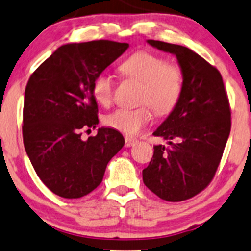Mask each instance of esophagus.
Wrapping results in <instances>:
<instances>
[{"label": "esophagus", "mask_w": 251, "mask_h": 251, "mask_svg": "<svg viewBox=\"0 0 251 251\" xmlns=\"http://www.w3.org/2000/svg\"><path fill=\"white\" fill-rule=\"evenodd\" d=\"M137 143V139L132 138V137H125V147L126 148H130V147H133L134 144Z\"/></svg>", "instance_id": "1"}]
</instances>
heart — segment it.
<instances>
[{
	"instance_id": "b5f03b06",
	"label": "heart",
	"mask_w": 251,
	"mask_h": 251,
	"mask_svg": "<svg viewBox=\"0 0 251 251\" xmlns=\"http://www.w3.org/2000/svg\"><path fill=\"white\" fill-rule=\"evenodd\" d=\"M120 71L126 77L142 82L139 108H118L104 117L108 127L127 136L138 134L152 119V112L158 115L169 114L177 106L183 93L184 77L181 68L167 62L159 54L138 51L120 64ZM114 83L106 74L95 76L92 83V94L101 106H108L113 100Z\"/></svg>"
}]
</instances>
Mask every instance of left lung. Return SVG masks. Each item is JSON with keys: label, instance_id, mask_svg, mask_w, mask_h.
Here are the masks:
<instances>
[{"label": "left lung", "instance_id": "8db88e82", "mask_svg": "<svg viewBox=\"0 0 251 251\" xmlns=\"http://www.w3.org/2000/svg\"><path fill=\"white\" fill-rule=\"evenodd\" d=\"M148 43L175 54L184 87L177 106L153 132L169 147H153L143 181L161 199L183 201L203 191L216 174L231 130L230 103L222 75L202 57L181 45Z\"/></svg>", "mask_w": 251, "mask_h": 251}]
</instances>
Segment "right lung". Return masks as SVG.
<instances>
[{
  "label": "right lung",
  "mask_w": 251,
  "mask_h": 251,
  "mask_svg": "<svg viewBox=\"0 0 251 251\" xmlns=\"http://www.w3.org/2000/svg\"><path fill=\"white\" fill-rule=\"evenodd\" d=\"M127 48V43L111 40L62 45L29 77L24 145L37 175L59 197L77 199L94 191L125 144L120 132L109 127L87 140L81 136L99 124L93 79Z\"/></svg>",
  "instance_id": "1"
}]
</instances>
